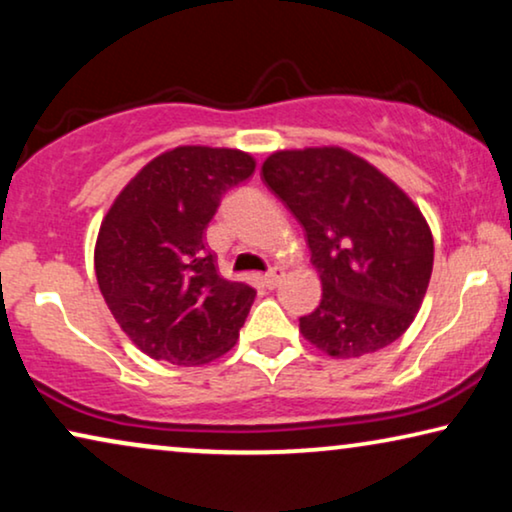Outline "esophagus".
<instances>
[{
  "label": "esophagus",
  "instance_id": "obj_1",
  "mask_svg": "<svg viewBox=\"0 0 512 512\" xmlns=\"http://www.w3.org/2000/svg\"><path fill=\"white\" fill-rule=\"evenodd\" d=\"M282 277H284V270L282 268H272L268 275L263 277V284L268 286V289H277L279 282H282Z\"/></svg>",
  "mask_w": 512,
  "mask_h": 512
}]
</instances>
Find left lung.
Masks as SVG:
<instances>
[{
  "instance_id": "left-lung-1",
  "label": "left lung",
  "mask_w": 512,
  "mask_h": 512,
  "mask_svg": "<svg viewBox=\"0 0 512 512\" xmlns=\"http://www.w3.org/2000/svg\"><path fill=\"white\" fill-rule=\"evenodd\" d=\"M261 177L305 228L324 289L300 317L303 338L335 359L401 338L433 270L431 228L408 193L340 146L275 151Z\"/></svg>"
}]
</instances>
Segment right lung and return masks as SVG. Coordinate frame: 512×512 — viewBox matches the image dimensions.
I'll use <instances>...</instances> for the list:
<instances>
[{"label":"right lung","mask_w":512,"mask_h":512,"mask_svg":"<svg viewBox=\"0 0 512 512\" xmlns=\"http://www.w3.org/2000/svg\"><path fill=\"white\" fill-rule=\"evenodd\" d=\"M256 160L237 149L177 146L118 193L95 242V275L123 333L156 361L202 366L235 347L254 303L205 249L207 223Z\"/></svg>","instance_id":"obj_1"}]
</instances>
